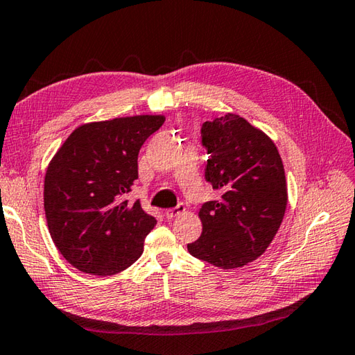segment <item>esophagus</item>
<instances>
[{
	"label": "esophagus",
	"mask_w": 355,
	"mask_h": 355,
	"mask_svg": "<svg viewBox=\"0 0 355 355\" xmlns=\"http://www.w3.org/2000/svg\"><path fill=\"white\" fill-rule=\"evenodd\" d=\"M185 209H187V208H185L184 204H179V205L175 207V208L167 209V211H165V216H167L168 219H173V218H176V216H179V214H184Z\"/></svg>",
	"instance_id": "esophagus-1"
}]
</instances>
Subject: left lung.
<instances>
[{"label":"left lung","mask_w":355,"mask_h":355,"mask_svg":"<svg viewBox=\"0 0 355 355\" xmlns=\"http://www.w3.org/2000/svg\"><path fill=\"white\" fill-rule=\"evenodd\" d=\"M205 178L220 193L199 209L202 234L190 254L220 270L242 268L270 247L288 204L285 168L276 144L236 113L207 121Z\"/></svg>","instance_id":"1"}]
</instances>
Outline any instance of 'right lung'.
Returning <instances> with one entry per match:
<instances>
[{
    "label": "right lung",
    "mask_w": 355,
    "mask_h": 355,
    "mask_svg": "<svg viewBox=\"0 0 355 355\" xmlns=\"http://www.w3.org/2000/svg\"><path fill=\"white\" fill-rule=\"evenodd\" d=\"M164 114H136L76 127L44 178L49 233L76 270L99 277L133 265L156 225L141 202L122 200L137 179V155Z\"/></svg>",
    "instance_id": "1"
}]
</instances>
